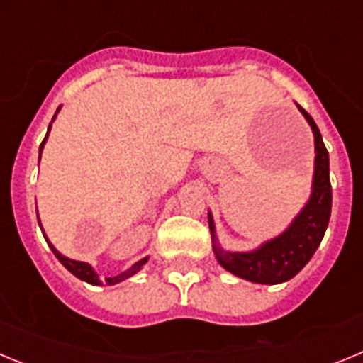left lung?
Instances as JSON below:
<instances>
[{"instance_id": "left-lung-1", "label": "left lung", "mask_w": 363, "mask_h": 363, "mask_svg": "<svg viewBox=\"0 0 363 363\" xmlns=\"http://www.w3.org/2000/svg\"><path fill=\"white\" fill-rule=\"evenodd\" d=\"M314 136V174L311 196L291 225L277 238L264 242L252 251H227L216 238V225L209 211V229L213 251L218 264L234 277L255 284H284L296 277L318 249L331 218L333 192L329 182V152L323 145L322 134L300 105H296Z\"/></svg>"}]
</instances>
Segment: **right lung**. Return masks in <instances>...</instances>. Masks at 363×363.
<instances>
[{"instance_id":"right-lung-1","label":"right lung","mask_w":363,"mask_h":363,"mask_svg":"<svg viewBox=\"0 0 363 363\" xmlns=\"http://www.w3.org/2000/svg\"><path fill=\"white\" fill-rule=\"evenodd\" d=\"M57 112H60V108H57V111H56V114H57ZM56 114H54V118H56ZM54 118H52V121H54ZM50 127H52V123L49 125L47 136H49V133H50ZM47 136H45L43 143H41V145H40V158H41V150H43L45 142H47ZM40 227H41V223H40ZM41 233H43L45 240H47L49 247H50V249H52L54 256H56V258L60 259V262H62L63 267H65L67 271L72 272V274L76 278H79V280L86 281V284H91V285H104V284L105 285H116V284H120V281L127 280V278H130V277H133V274H136V272L140 271V269H142L143 265L147 264V259H149V256H145V258H142V259H140V262H136V264H134V265H130V267L127 269V271H123V272H121V274H118V277L105 278V281H101V280H99V277H98V272H96L94 269H92V265H89V264H86V262H78V259H70V258H67V256H63L62 252L57 251L56 247H54L52 243L49 242V238H47V234H45V230H41Z\"/></svg>"}]
</instances>
